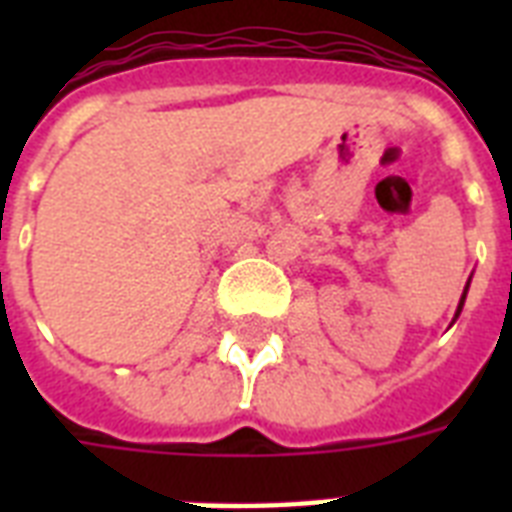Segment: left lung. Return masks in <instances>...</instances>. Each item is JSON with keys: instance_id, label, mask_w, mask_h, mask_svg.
<instances>
[{"instance_id": "obj_1", "label": "left lung", "mask_w": 512, "mask_h": 512, "mask_svg": "<svg viewBox=\"0 0 512 512\" xmlns=\"http://www.w3.org/2000/svg\"><path fill=\"white\" fill-rule=\"evenodd\" d=\"M468 287H470V281H468ZM468 287H465V292H462V297H460V308H457V316H460L462 305H465V295H468Z\"/></svg>"}]
</instances>
